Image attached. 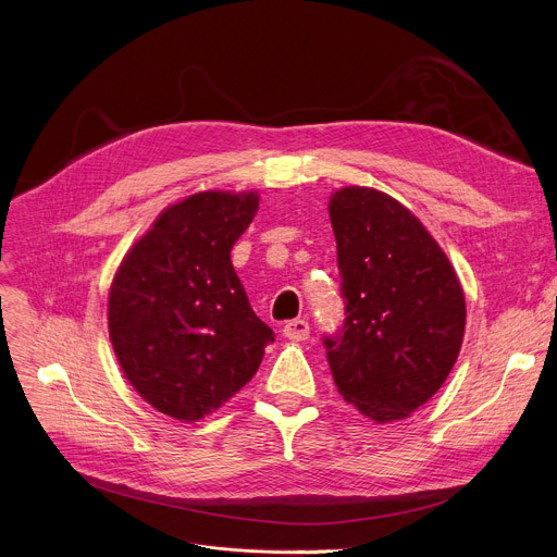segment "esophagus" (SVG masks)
Returning <instances> with one entry per match:
<instances>
[{
  "label": "esophagus",
  "mask_w": 557,
  "mask_h": 557,
  "mask_svg": "<svg viewBox=\"0 0 557 557\" xmlns=\"http://www.w3.org/2000/svg\"><path fill=\"white\" fill-rule=\"evenodd\" d=\"M284 337L290 342H306L310 337V326L304 320H293L284 326Z\"/></svg>",
  "instance_id": "esophagus-1"
}]
</instances>
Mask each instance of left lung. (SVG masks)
<instances>
[{"label":"left lung","mask_w":557,"mask_h":557,"mask_svg":"<svg viewBox=\"0 0 557 557\" xmlns=\"http://www.w3.org/2000/svg\"><path fill=\"white\" fill-rule=\"evenodd\" d=\"M346 322L329 337L337 392L374 423L408 419L441 389L465 335V293L445 251L399 200L342 187L329 200Z\"/></svg>","instance_id":"obj_1"}]
</instances>
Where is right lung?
<instances>
[{
  "label": "right lung",
  "mask_w": 557,
  "mask_h": 557,
  "mask_svg": "<svg viewBox=\"0 0 557 557\" xmlns=\"http://www.w3.org/2000/svg\"><path fill=\"white\" fill-rule=\"evenodd\" d=\"M258 191H198L153 220L121 260L108 331L125 379L158 412L194 423L258 372L273 331L231 264Z\"/></svg>",
  "instance_id": "1"
}]
</instances>
